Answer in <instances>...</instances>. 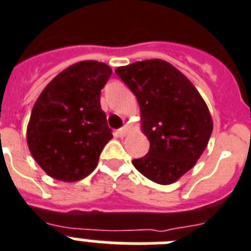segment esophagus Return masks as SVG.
Instances as JSON below:
<instances>
[{
	"label": "esophagus",
	"mask_w": 251,
	"mask_h": 251,
	"mask_svg": "<svg viewBox=\"0 0 251 251\" xmlns=\"http://www.w3.org/2000/svg\"><path fill=\"white\" fill-rule=\"evenodd\" d=\"M128 131H130V126H128V125H124L123 127H121L120 130H119V135H120L121 137H125L126 135L128 134Z\"/></svg>",
	"instance_id": "34e87169"
}]
</instances>
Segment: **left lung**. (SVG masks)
Returning <instances> with one entry per match:
<instances>
[{
  "mask_svg": "<svg viewBox=\"0 0 251 251\" xmlns=\"http://www.w3.org/2000/svg\"><path fill=\"white\" fill-rule=\"evenodd\" d=\"M116 75L136 96L148 155L132 160L151 181L169 185L194 168L213 132L206 102L190 80L164 60L117 67Z\"/></svg>",
  "mask_w": 251,
  "mask_h": 251,
  "instance_id": "obj_1",
  "label": "left lung"
}]
</instances>
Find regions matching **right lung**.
<instances>
[{"label":"right lung","mask_w":251,"mask_h":251,"mask_svg":"<svg viewBox=\"0 0 251 251\" xmlns=\"http://www.w3.org/2000/svg\"><path fill=\"white\" fill-rule=\"evenodd\" d=\"M111 67L81 61L50 81L33 105L27 145L49 176L65 182L86 177L96 169L103 146L112 139L100 94Z\"/></svg>","instance_id":"right-lung-1"}]
</instances>
